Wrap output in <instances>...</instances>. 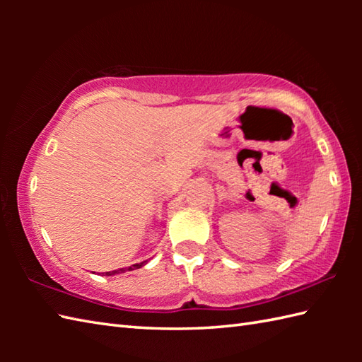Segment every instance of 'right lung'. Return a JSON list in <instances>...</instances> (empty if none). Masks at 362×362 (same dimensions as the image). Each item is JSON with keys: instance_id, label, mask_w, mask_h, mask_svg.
Here are the masks:
<instances>
[{"instance_id": "add662e5", "label": "right lung", "mask_w": 362, "mask_h": 362, "mask_svg": "<svg viewBox=\"0 0 362 362\" xmlns=\"http://www.w3.org/2000/svg\"><path fill=\"white\" fill-rule=\"evenodd\" d=\"M146 263H148V261H143V263H138V264H132V266H129V267H121V269H118V271L105 272V275H115V274H122V272H126V271H134V269H140V267H141V266H144Z\"/></svg>"}]
</instances>
